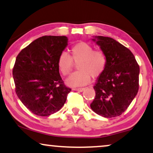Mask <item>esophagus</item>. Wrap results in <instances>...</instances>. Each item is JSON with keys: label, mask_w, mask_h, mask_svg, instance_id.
<instances>
[{"label": "esophagus", "mask_w": 153, "mask_h": 153, "mask_svg": "<svg viewBox=\"0 0 153 153\" xmlns=\"http://www.w3.org/2000/svg\"><path fill=\"white\" fill-rule=\"evenodd\" d=\"M84 88H73V90L74 91H79V92H81V91H83L84 90Z\"/></svg>", "instance_id": "esophagus-1"}]
</instances>
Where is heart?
Returning a JSON list of instances; mask_svg holds the SVG:
<instances>
[{
    "label": "heart",
    "mask_w": 153,
    "mask_h": 153,
    "mask_svg": "<svg viewBox=\"0 0 153 153\" xmlns=\"http://www.w3.org/2000/svg\"><path fill=\"white\" fill-rule=\"evenodd\" d=\"M74 62L77 63L79 70L73 73L67 80L72 86H81L88 84L91 77L96 78L102 74L107 66V55L101 50H94L92 45L86 42H79L70 48V55L60 53L57 58V67L63 76L72 72Z\"/></svg>",
    "instance_id": "obj_1"
}]
</instances>
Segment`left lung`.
<instances>
[{"mask_svg": "<svg viewBox=\"0 0 153 153\" xmlns=\"http://www.w3.org/2000/svg\"><path fill=\"white\" fill-rule=\"evenodd\" d=\"M107 55V66L94 88L96 97L91 108L107 118L120 116L128 108L139 88V65L129 49L110 37L96 36Z\"/></svg>", "mask_w": 153, "mask_h": 153, "instance_id": "8db88e82", "label": "left lung"}]
</instances>
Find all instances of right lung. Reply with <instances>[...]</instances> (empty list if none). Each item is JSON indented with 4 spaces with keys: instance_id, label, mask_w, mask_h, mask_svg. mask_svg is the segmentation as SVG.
Returning <instances> with one entry per match:
<instances>
[{
    "instance_id": "obj_1",
    "label": "right lung",
    "mask_w": 153,
    "mask_h": 153,
    "mask_svg": "<svg viewBox=\"0 0 153 153\" xmlns=\"http://www.w3.org/2000/svg\"><path fill=\"white\" fill-rule=\"evenodd\" d=\"M67 41L65 36H44L16 57L13 69L16 94L36 115L47 117L59 111L72 90L65 85L57 65Z\"/></svg>"
}]
</instances>
